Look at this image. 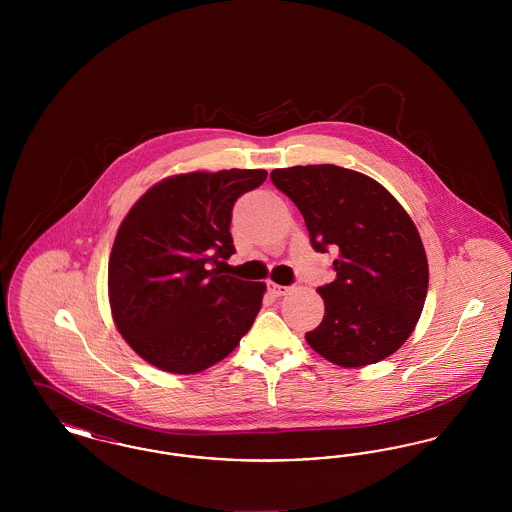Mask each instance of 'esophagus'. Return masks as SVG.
Listing matches in <instances>:
<instances>
[{"label": "esophagus", "instance_id": "obj_1", "mask_svg": "<svg viewBox=\"0 0 512 512\" xmlns=\"http://www.w3.org/2000/svg\"><path fill=\"white\" fill-rule=\"evenodd\" d=\"M290 288H286V286H280V284H274V282H270L268 284V292L272 293L274 297H280V295H286Z\"/></svg>", "mask_w": 512, "mask_h": 512}]
</instances>
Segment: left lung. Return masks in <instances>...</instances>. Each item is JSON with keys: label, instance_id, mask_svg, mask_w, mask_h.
<instances>
[{"label": "left lung", "instance_id": "8db88e82", "mask_svg": "<svg viewBox=\"0 0 512 512\" xmlns=\"http://www.w3.org/2000/svg\"><path fill=\"white\" fill-rule=\"evenodd\" d=\"M272 184L303 215L311 245L338 251L320 286L324 318L307 343L345 368L374 365L413 334L428 292V259L413 220L376 180L336 165L274 169Z\"/></svg>", "mask_w": 512, "mask_h": 512}]
</instances>
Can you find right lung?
<instances>
[{"instance_id":"1","label":"right lung","mask_w":512,"mask_h":512,"mask_svg":"<svg viewBox=\"0 0 512 512\" xmlns=\"http://www.w3.org/2000/svg\"><path fill=\"white\" fill-rule=\"evenodd\" d=\"M263 169L174 174L142 195L109 257L115 326L149 365L195 374L228 357L251 328L267 286L211 268L230 259L232 207Z\"/></svg>"}]
</instances>
